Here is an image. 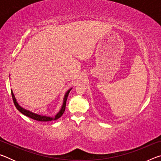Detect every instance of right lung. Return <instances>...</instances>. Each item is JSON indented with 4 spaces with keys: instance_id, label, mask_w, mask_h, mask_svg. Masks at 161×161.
<instances>
[{
    "instance_id": "add662e5",
    "label": "right lung",
    "mask_w": 161,
    "mask_h": 161,
    "mask_svg": "<svg viewBox=\"0 0 161 161\" xmlns=\"http://www.w3.org/2000/svg\"><path fill=\"white\" fill-rule=\"evenodd\" d=\"M72 89V88L68 89L66 93H65L64 99H63V103H62V107L60 108V110L59 111V112L54 117L40 115V114H35V113L32 112V111H31L25 109V108H23L22 107H20V105H19V103H18L17 100H16L15 95H14V94H13V92L12 90H11V94H12L13 100V102H14V104L15 106V107L17 108V109L19 111H20V112H21L22 114H24L25 116L30 117V118H31V119H34V120H36V121H54V120L58 119L59 117L62 116V114H63V113L64 112L65 107H66V102H67V97H68V95H69V92L71 91V89Z\"/></svg>"
}]
</instances>
